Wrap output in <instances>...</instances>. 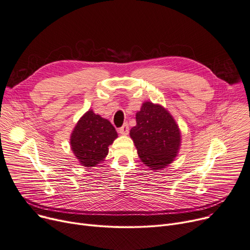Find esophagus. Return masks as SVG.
I'll list each match as a JSON object with an SVG mask.
<instances>
[{"instance_id":"esophagus-1","label":"esophagus","mask_w":250,"mask_h":250,"mask_svg":"<svg viewBox=\"0 0 250 250\" xmlns=\"http://www.w3.org/2000/svg\"><path fill=\"white\" fill-rule=\"evenodd\" d=\"M119 131H120V134H122V135H127L128 131H129L128 125L125 123L122 127L119 128Z\"/></svg>"}]
</instances>
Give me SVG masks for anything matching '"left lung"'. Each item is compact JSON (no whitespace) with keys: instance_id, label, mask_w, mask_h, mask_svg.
Returning <instances> with one entry per match:
<instances>
[{"instance_id":"obj_1","label":"left lung","mask_w":250,"mask_h":250,"mask_svg":"<svg viewBox=\"0 0 250 250\" xmlns=\"http://www.w3.org/2000/svg\"><path fill=\"white\" fill-rule=\"evenodd\" d=\"M137 125L129 131L142 162L152 170L165 168L174 161L181 134L173 116L159 104L146 102L136 114Z\"/></svg>"}]
</instances>
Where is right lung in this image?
<instances>
[{
	"label": "right lung",
	"instance_id": "obj_1",
	"mask_svg": "<svg viewBox=\"0 0 250 250\" xmlns=\"http://www.w3.org/2000/svg\"><path fill=\"white\" fill-rule=\"evenodd\" d=\"M116 138L118 132L107 120L88 110L74 127L70 144L80 165L90 168L104 161Z\"/></svg>",
	"mask_w": 250,
	"mask_h": 250
}]
</instances>
